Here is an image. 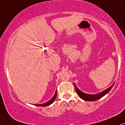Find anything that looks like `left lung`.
<instances>
[{
	"label": "left lung",
	"instance_id": "obj_1",
	"mask_svg": "<svg viewBox=\"0 0 125 125\" xmlns=\"http://www.w3.org/2000/svg\"><path fill=\"white\" fill-rule=\"evenodd\" d=\"M74 84V87H75L76 91L77 94H78V95L80 97L81 99H82L83 100H86V101H95V100H97L99 99L102 98L103 96H104L105 94H106L109 92L111 90V89L112 88V87L114 85V84H113L110 87H109L108 89H107L106 90H104V91L102 92L99 93L98 94H85V93H83V92H82L81 90H80L78 88L76 87L75 83Z\"/></svg>",
	"mask_w": 125,
	"mask_h": 125
}]
</instances>
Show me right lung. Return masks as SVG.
<instances>
[{"instance_id":"add662e5","label":"right lung","mask_w":125,"mask_h":125,"mask_svg":"<svg viewBox=\"0 0 125 125\" xmlns=\"http://www.w3.org/2000/svg\"><path fill=\"white\" fill-rule=\"evenodd\" d=\"M56 96H57V92L56 90L55 92V94H54V96H53L52 98L51 99V100H49V101L46 102V103H44V104H35V106H43V107H45V106H49L50 105V104H51L52 103H53V102L54 101V100H55L56 97Z\"/></svg>"}]
</instances>
